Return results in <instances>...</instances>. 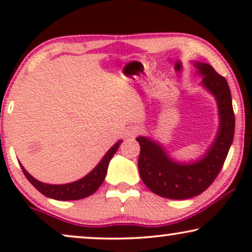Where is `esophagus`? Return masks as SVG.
<instances>
[{
  "label": "esophagus",
  "mask_w": 252,
  "mask_h": 252,
  "mask_svg": "<svg viewBox=\"0 0 252 252\" xmlns=\"http://www.w3.org/2000/svg\"><path fill=\"white\" fill-rule=\"evenodd\" d=\"M140 131V128H134L131 130V131H130V135L131 136H135V135H137V132Z\"/></svg>",
  "instance_id": "obj_1"
}]
</instances>
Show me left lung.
<instances>
[{
  "label": "left lung",
  "instance_id": "obj_1",
  "mask_svg": "<svg viewBox=\"0 0 252 252\" xmlns=\"http://www.w3.org/2000/svg\"><path fill=\"white\" fill-rule=\"evenodd\" d=\"M202 74V84L218 102L220 128L215 143L198 162L176 163L166 152L147 137H137L141 152L138 170L142 181L155 194L168 199H189L201 194L211 186L222 168L235 134V112L230 88L224 77L209 63H195Z\"/></svg>",
  "mask_w": 252,
  "mask_h": 252
}]
</instances>
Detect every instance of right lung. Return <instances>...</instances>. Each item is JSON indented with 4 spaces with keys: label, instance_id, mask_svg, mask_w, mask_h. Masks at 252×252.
<instances>
[{
    "label": "right lung",
    "instance_id": "obj_1",
    "mask_svg": "<svg viewBox=\"0 0 252 252\" xmlns=\"http://www.w3.org/2000/svg\"><path fill=\"white\" fill-rule=\"evenodd\" d=\"M121 143H122V141H118L112 148H110L109 152L104 155L102 161L97 164L96 168L92 170L90 174L86 175L85 178L80 179V180L72 182V184H43V182L35 180L33 176L28 174L27 170H26L22 166L21 169L22 172H24L26 178L28 179V181H30L40 193H42L43 195L52 199H56V200H79V199H84L86 198V196L94 194V193L99 189V186L103 184L104 179H105V174L106 170H108L110 160H111L112 156L116 153V150L118 149Z\"/></svg>",
    "mask_w": 252,
    "mask_h": 252
}]
</instances>
